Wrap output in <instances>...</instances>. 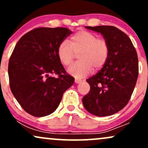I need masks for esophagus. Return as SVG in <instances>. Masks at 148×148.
<instances>
[{"mask_svg":"<svg viewBox=\"0 0 148 148\" xmlns=\"http://www.w3.org/2000/svg\"><path fill=\"white\" fill-rule=\"evenodd\" d=\"M74 81H75V83L76 84H79V83H81V79H75V80H74Z\"/></svg>","mask_w":148,"mask_h":148,"instance_id":"esophagus-1","label":"esophagus"}]
</instances>
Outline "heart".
Here are the masks:
<instances>
[{
  "mask_svg": "<svg viewBox=\"0 0 148 148\" xmlns=\"http://www.w3.org/2000/svg\"><path fill=\"white\" fill-rule=\"evenodd\" d=\"M78 53L79 61L72 64L67 72L76 78H83L90 74L92 67L97 70L104 65L109 55V46L92 33L80 30L72 35L69 44L62 42L57 50L59 60L64 66L72 63Z\"/></svg>",
  "mask_w": 148,
  "mask_h": 148,
  "instance_id": "b5f03b06",
  "label": "heart"
}]
</instances>
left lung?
<instances>
[{
    "label": "left lung",
    "instance_id": "left-lung-1",
    "mask_svg": "<svg viewBox=\"0 0 148 148\" xmlns=\"http://www.w3.org/2000/svg\"><path fill=\"white\" fill-rule=\"evenodd\" d=\"M86 28L103 35L109 46V55L101 70L86 80L90 90L83 98V104L91 114L108 116L130 101L138 76V56L130 37L116 27Z\"/></svg>",
    "mask_w": 148,
    "mask_h": 148
}]
</instances>
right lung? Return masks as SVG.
Returning a JSON list of instances; mask_svg holds the SVG:
<instances>
[{
    "mask_svg": "<svg viewBox=\"0 0 148 148\" xmlns=\"http://www.w3.org/2000/svg\"><path fill=\"white\" fill-rule=\"evenodd\" d=\"M72 33L62 27L37 28L15 46L8 64L10 89L24 111L33 116L53 113L63 93L74 83L57 55L59 45Z\"/></svg>",
    "mask_w": 148,
    "mask_h": 148,
    "instance_id": "1",
    "label": "right lung"
}]
</instances>
